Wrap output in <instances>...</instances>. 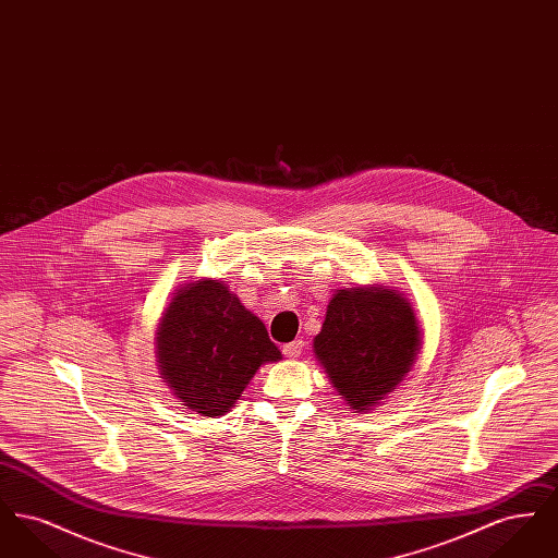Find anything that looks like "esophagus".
Here are the masks:
<instances>
[{"instance_id": "1", "label": "esophagus", "mask_w": 558, "mask_h": 558, "mask_svg": "<svg viewBox=\"0 0 558 558\" xmlns=\"http://www.w3.org/2000/svg\"><path fill=\"white\" fill-rule=\"evenodd\" d=\"M301 351H303V341L301 339H294L292 343H287V345L282 347V353L287 357H299Z\"/></svg>"}]
</instances>
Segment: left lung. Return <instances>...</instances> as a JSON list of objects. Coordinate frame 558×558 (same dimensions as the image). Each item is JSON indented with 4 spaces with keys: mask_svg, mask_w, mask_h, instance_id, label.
Segmentation results:
<instances>
[{
    "mask_svg": "<svg viewBox=\"0 0 558 558\" xmlns=\"http://www.w3.org/2000/svg\"><path fill=\"white\" fill-rule=\"evenodd\" d=\"M418 351L414 310L387 287L337 291L314 339V353L332 387L357 412L387 398L412 371Z\"/></svg>",
    "mask_w": 558,
    "mask_h": 558,
    "instance_id": "left-lung-1",
    "label": "left lung"
}]
</instances>
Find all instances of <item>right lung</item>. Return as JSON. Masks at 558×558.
I'll use <instances>...</instances> for the list:
<instances>
[{
    "mask_svg": "<svg viewBox=\"0 0 558 558\" xmlns=\"http://www.w3.org/2000/svg\"><path fill=\"white\" fill-rule=\"evenodd\" d=\"M280 349L264 322L219 280H196L173 292L157 328L162 380L201 416L230 412L248 380Z\"/></svg>",
    "mask_w": 558,
    "mask_h": 558,
    "instance_id": "add662e5",
    "label": "right lung"
}]
</instances>
